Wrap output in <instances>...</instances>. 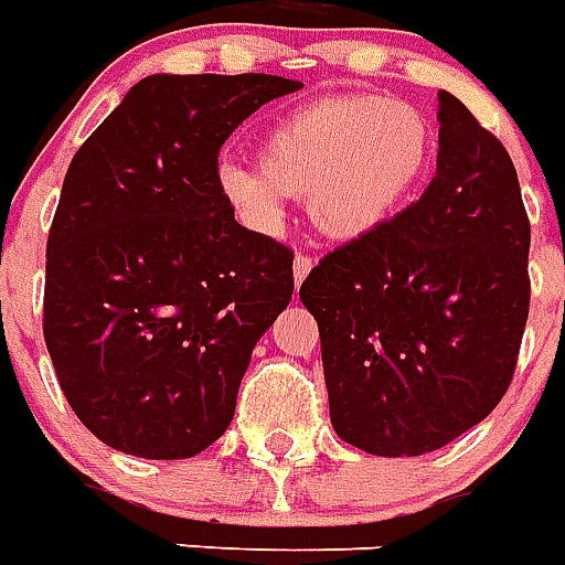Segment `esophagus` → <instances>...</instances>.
<instances>
[{
    "label": "esophagus",
    "instance_id": "obj_1",
    "mask_svg": "<svg viewBox=\"0 0 565 565\" xmlns=\"http://www.w3.org/2000/svg\"><path fill=\"white\" fill-rule=\"evenodd\" d=\"M311 265H315V262H311L309 256H297V259H295V286H300V282L309 277Z\"/></svg>",
    "mask_w": 565,
    "mask_h": 565
}]
</instances>
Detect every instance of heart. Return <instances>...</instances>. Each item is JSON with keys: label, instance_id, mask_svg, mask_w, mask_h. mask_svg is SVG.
<instances>
[{"label": "heart", "instance_id": "heart-1", "mask_svg": "<svg viewBox=\"0 0 565 565\" xmlns=\"http://www.w3.org/2000/svg\"><path fill=\"white\" fill-rule=\"evenodd\" d=\"M437 130L403 98L347 93L282 113L259 139V166L221 162L218 192L247 227L277 233L288 198H306L332 242H361L394 224L423 192Z\"/></svg>", "mask_w": 565, "mask_h": 565}]
</instances>
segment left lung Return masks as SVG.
Instances as JSON below:
<instances>
[{"mask_svg": "<svg viewBox=\"0 0 565 565\" xmlns=\"http://www.w3.org/2000/svg\"><path fill=\"white\" fill-rule=\"evenodd\" d=\"M437 121L426 192L300 286L332 428L382 458L435 452L499 405L531 300V224L511 157L446 89Z\"/></svg>", "mask_w": 565, "mask_h": 565, "instance_id": "left-lung-1", "label": "left lung"}]
</instances>
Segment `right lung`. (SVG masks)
<instances>
[{"mask_svg": "<svg viewBox=\"0 0 565 565\" xmlns=\"http://www.w3.org/2000/svg\"><path fill=\"white\" fill-rule=\"evenodd\" d=\"M279 75H148L63 178L46 247L43 335L72 411L151 461L227 431L250 353L295 291L291 250L242 227L218 151Z\"/></svg>", "mask_w": 565, "mask_h": 565, "instance_id": "obj_1", "label": "right lung"}]
</instances>
